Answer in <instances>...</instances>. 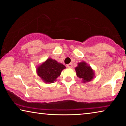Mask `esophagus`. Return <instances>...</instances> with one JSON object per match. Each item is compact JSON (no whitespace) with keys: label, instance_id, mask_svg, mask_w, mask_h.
<instances>
[{"label":"esophagus","instance_id":"34e87169","mask_svg":"<svg viewBox=\"0 0 126 126\" xmlns=\"http://www.w3.org/2000/svg\"><path fill=\"white\" fill-rule=\"evenodd\" d=\"M67 67L69 68H72V67H73V65H72V63H69V64L67 65Z\"/></svg>","mask_w":126,"mask_h":126}]
</instances>
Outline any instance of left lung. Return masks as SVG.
<instances>
[{
	"mask_svg": "<svg viewBox=\"0 0 126 126\" xmlns=\"http://www.w3.org/2000/svg\"><path fill=\"white\" fill-rule=\"evenodd\" d=\"M77 76L82 80L84 83L89 82L95 76L94 71L92 68L85 61L78 63V65L75 68Z\"/></svg>",
	"mask_w": 126,
	"mask_h": 126,
	"instance_id": "1",
	"label": "left lung"
}]
</instances>
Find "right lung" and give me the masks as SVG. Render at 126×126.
I'll list each match as a JSON object with an SVG mask.
<instances>
[{"label": "right lung", "instance_id": "add662e5", "mask_svg": "<svg viewBox=\"0 0 126 126\" xmlns=\"http://www.w3.org/2000/svg\"><path fill=\"white\" fill-rule=\"evenodd\" d=\"M65 65L58 63L56 60L49 58L37 67V73L45 83H53L61 75Z\"/></svg>", "mask_w": 126, "mask_h": 126}]
</instances>
